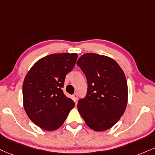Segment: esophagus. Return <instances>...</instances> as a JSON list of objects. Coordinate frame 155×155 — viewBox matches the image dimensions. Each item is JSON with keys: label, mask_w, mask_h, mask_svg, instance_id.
I'll return each mask as SVG.
<instances>
[{"label": "esophagus", "mask_w": 155, "mask_h": 155, "mask_svg": "<svg viewBox=\"0 0 155 155\" xmlns=\"http://www.w3.org/2000/svg\"><path fill=\"white\" fill-rule=\"evenodd\" d=\"M72 99H73V101H74V102H76V101H77V99H78V94H77V93H74V94L72 95Z\"/></svg>", "instance_id": "1"}]
</instances>
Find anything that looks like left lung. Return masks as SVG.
<instances>
[{"label":"left lung","instance_id":"obj_1","mask_svg":"<svg viewBox=\"0 0 155 155\" xmlns=\"http://www.w3.org/2000/svg\"><path fill=\"white\" fill-rule=\"evenodd\" d=\"M77 64L87 82V94L78 101V111L93 130H107L120 119L127 107L124 72L114 60L94 53L82 55Z\"/></svg>","mask_w":155,"mask_h":155}]
</instances>
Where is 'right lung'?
Wrapping results in <instances>:
<instances>
[{
  "mask_svg": "<svg viewBox=\"0 0 155 155\" xmlns=\"http://www.w3.org/2000/svg\"><path fill=\"white\" fill-rule=\"evenodd\" d=\"M78 54L60 53L38 60L23 83L25 111L31 121L47 131L62 125L74 103L63 93L66 74L74 67Z\"/></svg>",
  "mask_w": 155,
  "mask_h": 155,
  "instance_id": "1",
  "label": "right lung"
}]
</instances>
